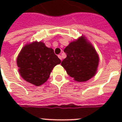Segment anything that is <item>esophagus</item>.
<instances>
[{
    "mask_svg": "<svg viewBox=\"0 0 122 122\" xmlns=\"http://www.w3.org/2000/svg\"><path fill=\"white\" fill-rule=\"evenodd\" d=\"M58 57H59V59H61V61H62V57H61V55H58Z\"/></svg>",
    "mask_w": 122,
    "mask_h": 122,
    "instance_id": "34e87169",
    "label": "esophagus"
}]
</instances>
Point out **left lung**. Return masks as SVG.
<instances>
[{
	"instance_id": "8db88e82",
	"label": "left lung",
	"mask_w": 122,
	"mask_h": 122,
	"mask_svg": "<svg viewBox=\"0 0 122 122\" xmlns=\"http://www.w3.org/2000/svg\"><path fill=\"white\" fill-rule=\"evenodd\" d=\"M64 52L66 57L61 62V66L75 81H86L96 75L99 61V56L85 37L81 36L70 43Z\"/></svg>"
}]
</instances>
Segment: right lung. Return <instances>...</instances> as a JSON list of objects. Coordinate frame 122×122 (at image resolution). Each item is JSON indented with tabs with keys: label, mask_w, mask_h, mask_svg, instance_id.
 <instances>
[{
	"label": "right lung",
	"mask_w": 122,
	"mask_h": 122,
	"mask_svg": "<svg viewBox=\"0 0 122 122\" xmlns=\"http://www.w3.org/2000/svg\"><path fill=\"white\" fill-rule=\"evenodd\" d=\"M61 60L52 48L42 42H33L22 48L17 58L19 73L24 80L36 86L44 83L54 67Z\"/></svg>",
	"instance_id": "add662e5"
}]
</instances>
